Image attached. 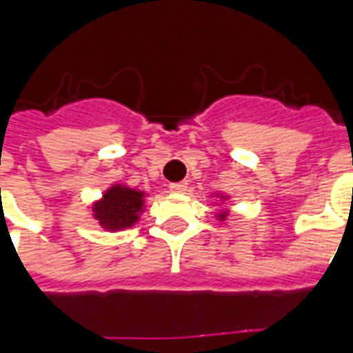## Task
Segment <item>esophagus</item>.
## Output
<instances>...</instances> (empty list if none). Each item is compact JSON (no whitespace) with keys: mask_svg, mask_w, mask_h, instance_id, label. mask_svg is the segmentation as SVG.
<instances>
[{"mask_svg":"<svg viewBox=\"0 0 353 353\" xmlns=\"http://www.w3.org/2000/svg\"><path fill=\"white\" fill-rule=\"evenodd\" d=\"M172 192H185L187 190V183L185 181H179V183H170V187H168Z\"/></svg>","mask_w":353,"mask_h":353,"instance_id":"esophagus-1","label":"esophagus"}]
</instances>
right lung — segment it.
Instances as JSON below:
<instances>
[{"instance_id": "add662e5", "label": "right lung", "mask_w": 353, "mask_h": 353, "mask_svg": "<svg viewBox=\"0 0 353 353\" xmlns=\"http://www.w3.org/2000/svg\"><path fill=\"white\" fill-rule=\"evenodd\" d=\"M143 209V192L124 187H113L108 190L101 203L95 205V218L106 229H124L137 221V214Z\"/></svg>"}]
</instances>
